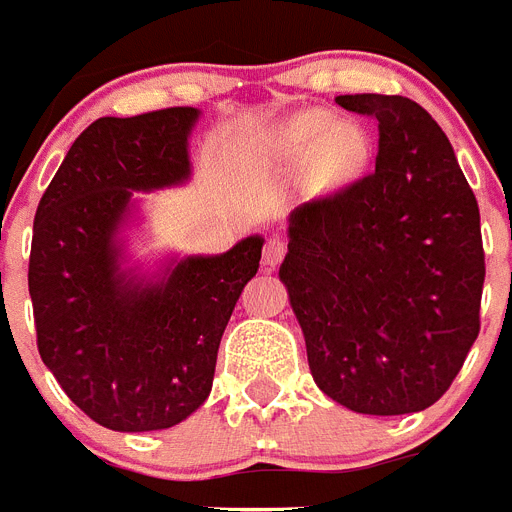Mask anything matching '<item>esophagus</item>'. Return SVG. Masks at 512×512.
<instances>
[{"label":"esophagus","instance_id":"esophagus-1","mask_svg":"<svg viewBox=\"0 0 512 512\" xmlns=\"http://www.w3.org/2000/svg\"><path fill=\"white\" fill-rule=\"evenodd\" d=\"M282 256H285V240H282V237H269L267 245H264V256H261L264 269L272 272V269L282 261Z\"/></svg>","mask_w":512,"mask_h":512}]
</instances>
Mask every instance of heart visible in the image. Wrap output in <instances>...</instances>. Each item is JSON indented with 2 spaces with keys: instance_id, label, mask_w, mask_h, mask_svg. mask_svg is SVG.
<instances>
[{
  "instance_id": "obj_1",
  "label": "heart",
  "mask_w": 512,
  "mask_h": 512,
  "mask_svg": "<svg viewBox=\"0 0 512 512\" xmlns=\"http://www.w3.org/2000/svg\"><path fill=\"white\" fill-rule=\"evenodd\" d=\"M272 153L285 169H306V187L333 195L362 177L370 163V140L362 126L335 121L325 110H309L277 129Z\"/></svg>"
}]
</instances>
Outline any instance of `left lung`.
I'll return each mask as SVG.
<instances>
[{
  "label": "left lung",
  "mask_w": 512,
  "mask_h": 512,
  "mask_svg": "<svg viewBox=\"0 0 512 512\" xmlns=\"http://www.w3.org/2000/svg\"><path fill=\"white\" fill-rule=\"evenodd\" d=\"M378 118L375 171L290 211L280 280L314 383L362 415L439 402L478 338L484 245L447 134L399 94H341Z\"/></svg>",
  "instance_id": "left-lung-1"
}]
</instances>
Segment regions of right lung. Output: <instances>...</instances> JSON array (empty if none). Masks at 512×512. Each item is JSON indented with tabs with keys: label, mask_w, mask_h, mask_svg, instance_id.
<instances>
[{
	"label": "right lung",
	"mask_w": 512,
	"mask_h": 512,
	"mask_svg": "<svg viewBox=\"0 0 512 512\" xmlns=\"http://www.w3.org/2000/svg\"><path fill=\"white\" fill-rule=\"evenodd\" d=\"M198 108L97 118L39 200L28 261L36 343L71 402L110 431H163L206 402L224 327L264 237L129 264L140 195L185 185Z\"/></svg>",
	"instance_id": "1"
}]
</instances>
